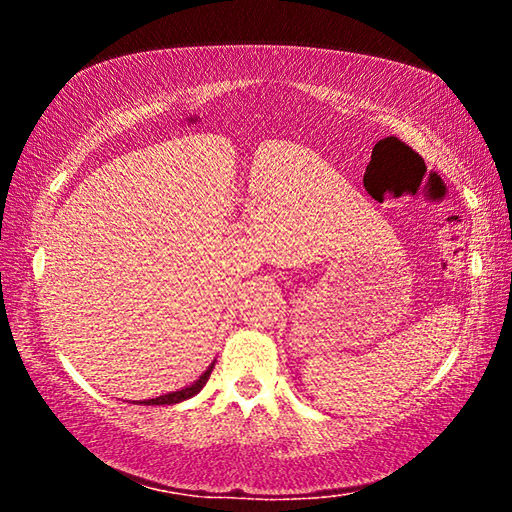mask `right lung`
I'll list each match as a JSON object with an SVG mask.
<instances>
[{
	"mask_svg": "<svg viewBox=\"0 0 512 512\" xmlns=\"http://www.w3.org/2000/svg\"><path fill=\"white\" fill-rule=\"evenodd\" d=\"M214 368V361L207 366V370L203 372L201 377H198L194 384H189L185 388H180V391H173L167 395H160V397H153V400H140L137 404H144V406H162V404H178V402H185L189 397H194L196 393H201V388L207 384V379H210V372Z\"/></svg>",
	"mask_w": 512,
	"mask_h": 512,
	"instance_id": "obj_1",
	"label": "right lung"
}]
</instances>
